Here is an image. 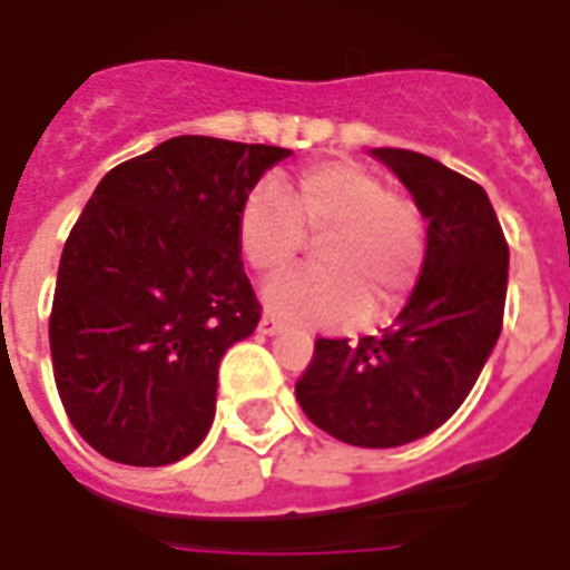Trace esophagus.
I'll return each instance as SVG.
<instances>
[{
    "label": "esophagus",
    "instance_id": "1",
    "mask_svg": "<svg viewBox=\"0 0 570 570\" xmlns=\"http://www.w3.org/2000/svg\"><path fill=\"white\" fill-rule=\"evenodd\" d=\"M284 330V323L277 321V317H272V314H265L259 321V333L262 335H274V333H281Z\"/></svg>",
    "mask_w": 570,
    "mask_h": 570
}]
</instances>
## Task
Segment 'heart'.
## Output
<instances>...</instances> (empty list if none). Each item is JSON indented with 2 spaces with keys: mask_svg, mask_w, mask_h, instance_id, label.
<instances>
[{
  "mask_svg": "<svg viewBox=\"0 0 570 570\" xmlns=\"http://www.w3.org/2000/svg\"><path fill=\"white\" fill-rule=\"evenodd\" d=\"M308 237L321 240V268L284 274L265 289L274 314L305 326L391 314L428 256L419 204L357 161L311 164L286 195L265 183L237 213V244L259 277L293 265Z\"/></svg>",
  "mask_w": 570,
  "mask_h": 570,
  "instance_id": "heart-1",
  "label": "heart"
}]
</instances>
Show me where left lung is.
I'll return each instance as SVG.
<instances>
[{"label":"left lung","mask_w":570,"mask_h":570,"mask_svg":"<svg viewBox=\"0 0 570 570\" xmlns=\"http://www.w3.org/2000/svg\"><path fill=\"white\" fill-rule=\"evenodd\" d=\"M375 158L428 219L424 268L387 330L314 342L296 400L335 440L391 449L440 428L473 391L501 335L510 247L479 183L421 151L375 149Z\"/></svg>","instance_id":"obj_1"}]
</instances>
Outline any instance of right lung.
Instances as JSON below:
<instances>
[{
    "label": "right lung",
    "instance_id": "1",
    "mask_svg": "<svg viewBox=\"0 0 570 570\" xmlns=\"http://www.w3.org/2000/svg\"><path fill=\"white\" fill-rule=\"evenodd\" d=\"M289 149L174 137L94 188L60 256L48 321L60 403L116 464L195 452L228 347L259 326L237 213Z\"/></svg>",
    "mask_w": 570,
    "mask_h": 570
}]
</instances>
